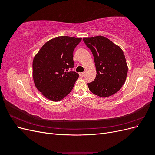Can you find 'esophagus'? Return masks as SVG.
<instances>
[{
	"mask_svg": "<svg viewBox=\"0 0 155 155\" xmlns=\"http://www.w3.org/2000/svg\"><path fill=\"white\" fill-rule=\"evenodd\" d=\"M84 74H85V72H80L79 73V76L83 77L84 76Z\"/></svg>",
	"mask_w": 155,
	"mask_h": 155,
	"instance_id": "obj_1",
	"label": "esophagus"
}]
</instances>
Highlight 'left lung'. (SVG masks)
Segmentation results:
<instances>
[{"label":"left lung","instance_id":"8db88e82","mask_svg":"<svg viewBox=\"0 0 155 155\" xmlns=\"http://www.w3.org/2000/svg\"><path fill=\"white\" fill-rule=\"evenodd\" d=\"M83 39L92 51L96 68L94 81L88 83L89 90L101 97L114 94L124 85L128 72L123 50L104 36Z\"/></svg>","mask_w":155,"mask_h":155}]
</instances>
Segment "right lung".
Returning <instances> with one entry per match:
<instances>
[{"mask_svg": "<svg viewBox=\"0 0 155 155\" xmlns=\"http://www.w3.org/2000/svg\"><path fill=\"white\" fill-rule=\"evenodd\" d=\"M81 38L59 36L43 45L33 60L35 86L47 99L58 101L71 92L79 78L74 67L73 51Z\"/></svg>", "mask_w": 155, "mask_h": 155, "instance_id": "right-lung-1", "label": "right lung"}]
</instances>
